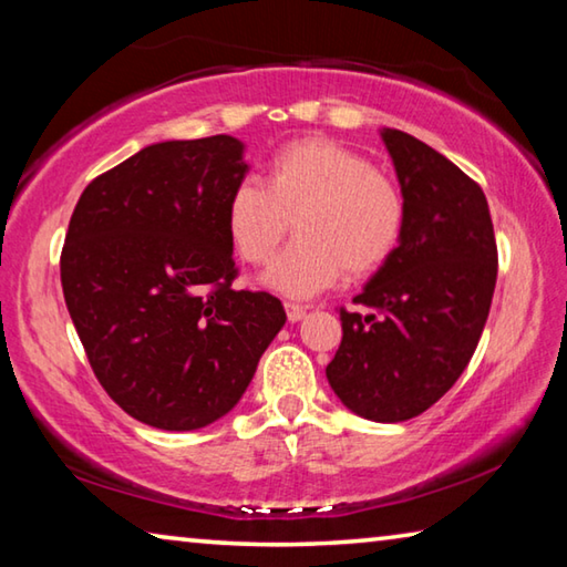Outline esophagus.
<instances>
[{
	"label": "esophagus",
	"mask_w": 567,
	"mask_h": 567,
	"mask_svg": "<svg viewBox=\"0 0 567 567\" xmlns=\"http://www.w3.org/2000/svg\"><path fill=\"white\" fill-rule=\"evenodd\" d=\"M285 310H287V320H290V322H300L307 315L305 307L297 305V302H285Z\"/></svg>",
	"instance_id": "34e87169"
}]
</instances>
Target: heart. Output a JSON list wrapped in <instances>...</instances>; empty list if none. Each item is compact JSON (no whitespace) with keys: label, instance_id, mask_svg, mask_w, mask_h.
I'll return each instance as SVG.
<instances>
[{"label":"heart","instance_id":"b5f03b06","mask_svg":"<svg viewBox=\"0 0 567 567\" xmlns=\"http://www.w3.org/2000/svg\"><path fill=\"white\" fill-rule=\"evenodd\" d=\"M295 243L267 270L277 292L310 297L340 277L382 270L405 235V197L360 152L324 137L287 142L270 157L267 187L243 179L229 192L227 233L239 257L267 265L290 233Z\"/></svg>","mask_w":567,"mask_h":567}]
</instances>
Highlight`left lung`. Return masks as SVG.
<instances>
[{"label":"left lung","instance_id":"1","mask_svg":"<svg viewBox=\"0 0 567 567\" xmlns=\"http://www.w3.org/2000/svg\"><path fill=\"white\" fill-rule=\"evenodd\" d=\"M382 140L405 197V235L354 305L328 364L334 395L360 417L402 422L433 408L463 375L491 312L497 245L483 189L408 132Z\"/></svg>","mask_w":567,"mask_h":567}]
</instances>
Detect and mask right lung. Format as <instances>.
<instances>
[{
  "label": "right lung",
  "instance_id": "obj_1",
  "mask_svg": "<svg viewBox=\"0 0 567 567\" xmlns=\"http://www.w3.org/2000/svg\"><path fill=\"white\" fill-rule=\"evenodd\" d=\"M245 172L229 134L159 142L94 177L72 213L66 310L94 378L145 425L223 417L287 320L275 295L233 285L227 199Z\"/></svg>",
  "mask_w": 567,
  "mask_h": 567
}]
</instances>
